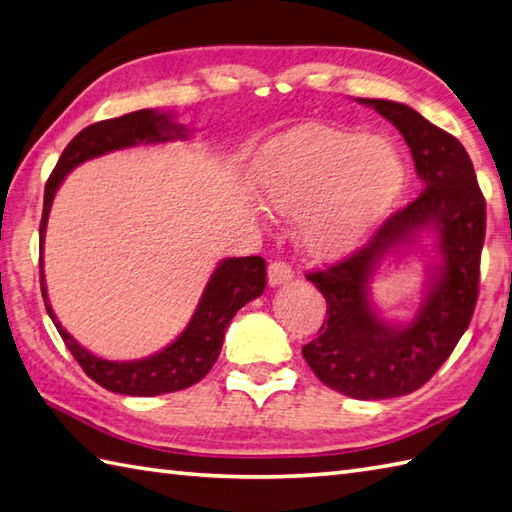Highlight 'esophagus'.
I'll use <instances>...</instances> for the list:
<instances>
[{"instance_id":"34e87169","label":"esophagus","mask_w":512,"mask_h":512,"mask_svg":"<svg viewBox=\"0 0 512 512\" xmlns=\"http://www.w3.org/2000/svg\"><path fill=\"white\" fill-rule=\"evenodd\" d=\"M295 277V270L286 262H273L268 266V284L270 286H281Z\"/></svg>"}]
</instances>
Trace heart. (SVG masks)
Wrapping results in <instances>:
<instances>
[{"label": "heart", "mask_w": 512, "mask_h": 512, "mask_svg": "<svg viewBox=\"0 0 512 512\" xmlns=\"http://www.w3.org/2000/svg\"><path fill=\"white\" fill-rule=\"evenodd\" d=\"M405 182V165L389 140L336 127L290 136L259 162L253 189L281 215L301 210V237L314 253L352 248L372 231Z\"/></svg>", "instance_id": "obj_1"}]
</instances>
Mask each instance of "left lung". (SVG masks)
Listing matches in <instances>:
<instances>
[{
	"label": "left lung",
	"mask_w": 512,
	"mask_h": 512,
	"mask_svg": "<svg viewBox=\"0 0 512 512\" xmlns=\"http://www.w3.org/2000/svg\"><path fill=\"white\" fill-rule=\"evenodd\" d=\"M358 103L374 107L405 138L422 193L391 215L358 253L308 275L328 301V321L301 354L321 383L339 394L383 400L427 383L469 328L480 286L486 202L458 138L409 105ZM424 232L437 235L439 253L428 292L411 322H387L371 306L368 284L389 254L412 247Z\"/></svg>",
	"instance_id": "1"
}]
</instances>
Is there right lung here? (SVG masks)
Listing matches in <instances>:
<instances>
[{
    "instance_id": "right-lung-1",
    "label": "right lung",
    "mask_w": 512,
    "mask_h": 512,
    "mask_svg": "<svg viewBox=\"0 0 512 512\" xmlns=\"http://www.w3.org/2000/svg\"><path fill=\"white\" fill-rule=\"evenodd\" d=\"M189 129L176 123L171 114H162L156 110H138L125 114L121 118L94 123L76 134L70 145L63 149L57 167L50 173L43 193V215L39 226V246L43 253V239H46L48 215L52 209L54 193L61 187L65 176L79 167L81 162L110 154L116 149L138 147V145H160L173 143V140H187ZM41 268V295L46 301V310L59 330L63 343L83 367L94 383L125 396H160L171 391L187 389L198 383L220 356L224 334L235 312L246 306L248 301L257 299L266 288V262L262 257H228L222 259L206 284L198 308H195L187 328L182 330L176 341L169 343L165 350L151 354L138 361H107L92 354L90 350L72 339L57 321L52 312L46 290V277H43V259H39Z\"/></svg>"
}]
</instances>
